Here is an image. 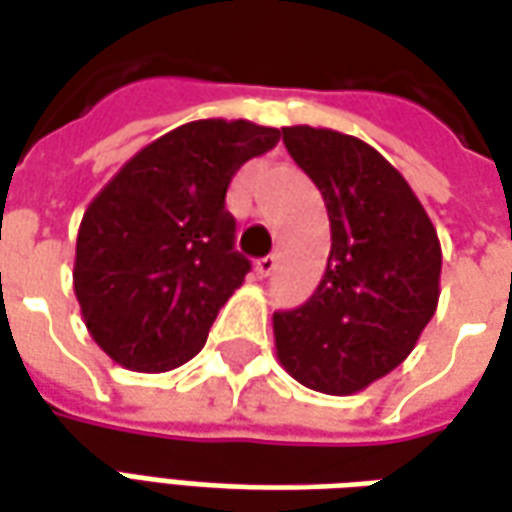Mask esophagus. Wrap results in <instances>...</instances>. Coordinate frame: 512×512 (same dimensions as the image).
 Segmentation results:
<instances>
[{
  "label": "esophagus",
  "instance_id": "esophagus-1",
  "mask_svg": "<svg viewBox=\"0 0 512 512\" xmlns=\"http://www.w3.org/2000/svg\"><path fill=\"white\" fill-rule=\"evenodd\" d=\"M256 276L267 278L273 276V270H276V256H264V259H256Z\"/></svg>",
  "mask_w": 512,
  "mask_h": 512
}]
</instances>
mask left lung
Segmentation results:
<instances>
[{"mask_svg":"<svg viewBox=\"0 0 512 512\" xmlns=\"http://www.w3.org/2000/svg\"><path fill=\"white\" fill-rule=\"evenodd\" d=\"M323 195L326 276L309 301L273 315L276 357L295 382L354 396L398 368L440 298V239L410 183L379 150L340 130L281 128Z\"/></svg>","mask_w":512,"mask_h":512,"instance_id":"8db88e82","label":"left lung"}]
</instances>
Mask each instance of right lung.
I'll return each mask as SVG.
<instances>
[{"label":"right lung","instance_id":"right-lung-1","mask_svg":"<svg viewBox=\"0 0 512 512\" xmlns=\"http://www.w3.org/2000/svg\"><path fill=\"white\" fill-rule=\"evenodd\" d=\"M248 119H197L155 139L88 203L72 284L91 340L116 365L181 368L248 276L225 192L245 161L278 144Z\"/></svg>","mask_w":512,"mask_h":512}]
</instances>
